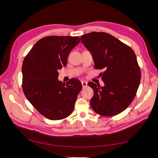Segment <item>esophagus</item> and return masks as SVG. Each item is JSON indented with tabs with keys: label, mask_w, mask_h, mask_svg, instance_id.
I'll use <instances>...</instances> for the list:
<instances>
[{
	"label": "esophagus",
	"mask_w": 158,
	"mask_h": 158,
	"mask_svg": "<svg viewBox=\"0 0 158 158\" xmlns=\"http://www.w3.org/2000/svg\"><path fill=\"white\" fill-rule=\"evenodd\" d=\"M82 86L84 88V87H85V86H87V85H88V83L86 82H85V81H82Z\"/></svg>",
	"instance_id": "esophagus-1"
}]
</instances>
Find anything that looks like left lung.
<instances>
[{
    "mask_svg": "<svg viewBox=\"0 0 158 158\" xmlns=\"http://www.w3.org/2000/svg\"><path fill=\"white\" fill-rule=\"evenodd\" d=\"M80 38L92 53L95 69H105L101 73L104 86L88 83L94 90L91 107L101 115H116L130 106L140 85L141 72L135 52L105 32L94 31Z\"/></svg>",
    "mask_w": 158,
    "mask_h": 158,
    "instance_id": "8db88e82",
    "label": "left lung"
}]
</instances>
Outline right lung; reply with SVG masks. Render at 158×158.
<instances>
[{
  "label": "right lung",
  "instance_id": "right-lung-1",
  "mask_svg": "<svg viewBox=\"0 0 158 158\" xmlns=\"http://www.w3.org/2000/svg\"><path fill=\"white\" fill-rule=\"evenodd\" d=\"M80 41L77 36L45 37L23 61V92L37 111L50 120L69 117L82 88L78 79L72 78L66 84L58 80V70L67 64L70 52Z\"/></svg>",
  "mask_w": 158,
  "mask_h": 158
}]
</instances>
